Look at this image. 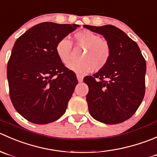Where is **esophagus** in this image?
Wrapping results in <instances>:
<instances>
[{
  "instance_id": "esophagus-1",
  "label": "esophagus",
  "mask_w": 157,
  "mask_h": 157,
  "mask_svg": "<svg viewBox=\"0 0 157 157\" xmlns=\"http://www.w3.org/2000/svg\"><path fill=\"white\" fill-rule=\"evenodd\" d=\"M76 76H77V79H78V82H82V81H83V76H82V75H77Z\"/></svg>"
}]
</instances>
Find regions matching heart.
<instances>
[{"label": "heart", "mask_w": 157, "mask_h": 157, "mask_svg": "<svg viewBox=\"0 0 157 157\" xmlns=\"http://www.w3.org/2000/svg\"><path fill=\"white\" fill-rule=\"evenodd\" d=\"M76 45L85 49L80 56V60L71 61L68 69L78 74H86L92 69H103L110 59L111 45L100 35L88 29L79 31L75 34ZM72 52V43L68 37L60 39L56 46V52L64 64L69 63Z\"/></svg>", "instance_id": "heart-1"}]
</instances>
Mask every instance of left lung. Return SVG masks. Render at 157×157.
I'll return each instance as SVG.
<instances>
[{"label":"left lung","mask_w":157,"mask_h":157,"mask_svg":"<svg viewBox=\"0 0 157 157\" xmlns=\"http://www.w3.org/2000/svg\"><path fill=\"white\" fill-rule=\"evenodd\" d=\"M101 34L111 45L108 64L84 82L88 86L86 100L93 118L115 124L129 119L145 94L147 66L139 46L124 32L112 25H84Z\"/></svg>","instance_id":"obj_1"}]
</instances>
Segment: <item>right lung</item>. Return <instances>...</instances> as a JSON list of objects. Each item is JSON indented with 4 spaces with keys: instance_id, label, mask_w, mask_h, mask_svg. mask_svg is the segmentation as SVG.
<instances>
[{
    "instance_id": "right-lung-1",
    "label": "right lung",
    "mask_w": 157,
    "mask_h": 157,
    "mask_svg": "<svg viewBox=\"0 0 157 157\" xmlns=\"http://www.w3.org/2000/svg\"><path fill=\"white\" fill-rule=\"evenodd\" d=\"M78 26L41 23L15 42L7 68L10 97L29 121L49 124L66 112L78 80L58 58L56 46Z\"/></svg>"
}]
</instances>
